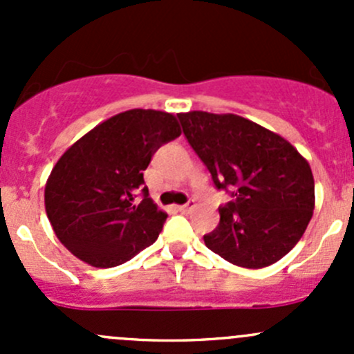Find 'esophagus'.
Returning <instances> with one entry per match:
<instances>
[{
	"instance_id": "obj_1",
	"label": "esophagus",
	"mask_w": 354,
	"mask_h": 354,
	"mask_svg": "<svg viewBox=\"0 0 354 354\" xmlns=\"http://www.w3.org/2000/svg\"><path fill=\"white\" fill-rule=\"evenodd\" d=\"M195 202H188V203H185V205H178V210H180V212H183V214H188V212H192V210L195 209Z\"/></svg>"
}]
</instances>
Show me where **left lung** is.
Segmentation results:
<instances>
[{"instance_id":"1","label":"left lung","mask_w":354,"mask_h":354,"mask_svg":"<svg viewBox=\"0 0 354 354\" xmlns=\"http://www.w3.org/2000/svg\"><path fill=\"white\" fill-rule=\"evenodd\" d=\"M185 137L212 174L231 188L219 226L203 236L227 262L262 269L283 259L305 233L315 209L312 167L281 135L238 114H178Z\"/></svg>"}]
</instances>
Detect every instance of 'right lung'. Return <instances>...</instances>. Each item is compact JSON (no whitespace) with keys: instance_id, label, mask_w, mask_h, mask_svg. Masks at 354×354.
<instances>
[{"instance_id":"1","label":"right lung","mask_w":354,"mask_h":354,"mask_svg":"<svg viewBox=\"0 0 354 354\" xmlns=\"http://www.w3.org/2000/svg\"><path fill=\"white\" fill-rule=\"evenodd\" d=\"M181 135L166 111L114 114L78 138L53 167L44 188L48 219L58 240L99 269L124 263L159 236L167 214L144 187V171L166 142ZM142 191L145 200L136 202Z\"/></svg>"}]
</instances>
